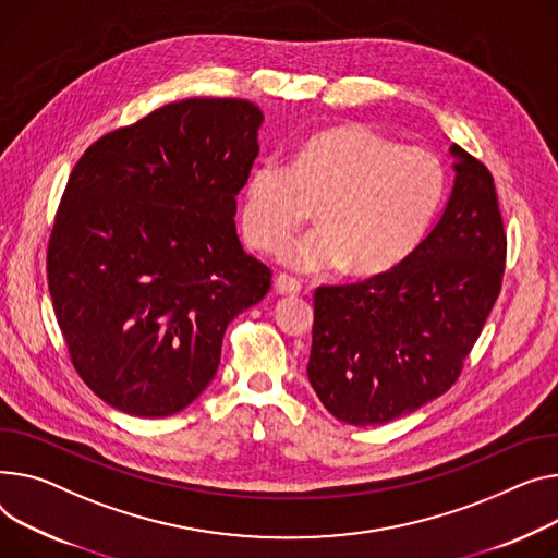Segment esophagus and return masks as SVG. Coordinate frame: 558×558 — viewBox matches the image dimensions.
<instances>
[{
  "label": "esophagus",
  "instance_id": "1",
  "mask_svg": "<svg viewBox=\"0 0 558 558\" xmlns=\"http://www.w3.org/2000/svg\"><path fill=\"white\" fill-rule=\"evenodd\" d=\"M276 291L280 295H299L301 293V282L291 278V276H287V274H280L276 278Z\"/></svg>",
  "mask_w": 558,
  "mask_h": 558
}]
</instances>
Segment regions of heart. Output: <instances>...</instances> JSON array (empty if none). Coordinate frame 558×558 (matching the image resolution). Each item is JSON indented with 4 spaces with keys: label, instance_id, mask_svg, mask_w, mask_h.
<instances>
[{
    "label": "heart",
    "instance_id": "heart-1",
    "mask_svg": "<svg viewBox=\"0 0 558 558\" xmlns=\"http://www.w3.org/2000/svg\"><path fill=\"white\" fill-rule=\"evenodd\" d=\"M447 193V170L426 147L361 123L312 134L293 166L265 157L246 174L242 231L257 251H276L316 206L320 229L280 253L284 265L354 276L392 269L426 235Z\"/></svg>",
    "mask_w": 558,
    "mask_h": 558
}]
</instances>
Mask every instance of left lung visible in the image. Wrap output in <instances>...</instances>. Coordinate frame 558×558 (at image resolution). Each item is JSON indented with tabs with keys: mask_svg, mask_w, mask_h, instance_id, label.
<instances>
[{
	"mask_svg": "<svg viewBox=\"0 0 558 558\" xmlns=\"http://www.w3.org/2000/svg\"><path fill=\"white\" fill-rule=\"evenodd\" d=\"M451 155L456 183L433 231L392 269L314 293L307 377L345 424H388L447 392L500 293L494 177L460 145Z\"/></svg>",
	"mask_w": 558,
	"mask_h": 558,
	"instance_id": "1",
	"label": "left lung"
}]
</instances>
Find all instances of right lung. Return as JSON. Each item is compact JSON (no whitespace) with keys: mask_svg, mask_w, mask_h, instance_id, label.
Segmentation results:
<instances>
[{"mask_svg":"<svg viewBox=\"0 0 558 558\" xmlns=\"http://www.w3.org/2000/svg\"><path fill=\"white\" fill-rule=\"evenodd\" d=\"M265 117L240 98H189L92 143L47 251L53 312L81 379L134 417H168L213 381L229 323L271 269L235 233Z\"/></svg>","mask_w":558,"mask_h":558,"instance_id":"obj_1","label":"right lung"}]
</instances>
